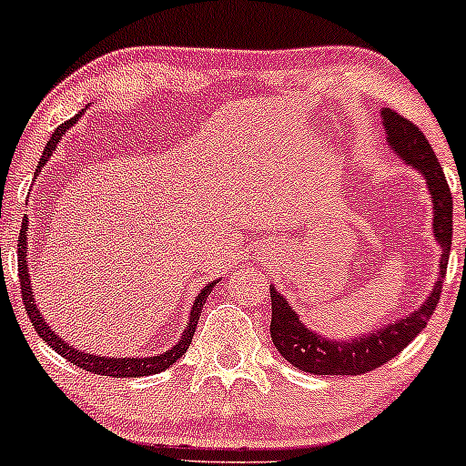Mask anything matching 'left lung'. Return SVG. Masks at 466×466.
Returning a JSON list of instances; mask_svg holds the SVG:
<instances>
[{"label":"left lung","mask_w":466,"mask_h":466,"mask_svg":"<svg viewBox=\"0 0 466 466\" xmlns=\"http://www.w3.org/2000/svg\"><path fill=\"white\" fill-rule=\"evenodd\" d=\"M386 142L403 164L419 170L425 179L431 199V232L441 249V271L431 287L430 296L414 311L394 319L392 324H381L379 329L366 330L349 339L324 337L302 322L296 309L287 302L274 285L271 293V341L293 368L311 374H363L397 357L416 335L425 329L434 313L442 291V278L447 271L449 251L453 234V197L449 192L441 162L431 151L430 142L416 125L399 116L397 111H381ZM466 217V212H464Z\"/></svg>","instance_id":"left-lung-1"}]
</instances>
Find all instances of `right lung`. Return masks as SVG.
<instances>
[{"instance_id":"right-lung-1","label":"right lung","mask_w":466,"mask_h":466,"mask_svg":"<svg viewBox=\"0 0 466 466\" xmlns=\"http://www.w3.org/2000/svg\"><path fill=\"white\" fill-rule=\"evenodd\" d=\"M83 114H85V109L80 111V114L74 116L72 120H67L66 125L58 127L55 133H52L50 142L46 144L44 155H41V162H39V166H36V175H39L41 168H44V166L47 164L50 155L56 151L58 142L63 140L66 131L72 129V127L78 122V117H83ZM36 175H35V177H36ZM17 248H19L21 298H24L25 311H28V315H30V322H32V326H35V330L39 333L41 339H44L52 350H56L61 357H66V360L72 361L74 366L83 368V370L94 372V374H103V377H116V379H120V377H148V374H157V372L166 370V368H170L175 361L181 360V355L188 350L192 335H195V329H197V322H199L203 304H206L208 296H210V291L215 289L217 282L221 280V278H218V280L208 282V285L203 287L199 293H197L195 302H192V307H190L188 324H186L184 333H181L177 344L170 346V349L166 352H159V355H148V357H100V355H94V352H85V350L74 349L72 344H67V339H63V337L58 335L56 330L46 322L44 315H41L39 304H36V300H35V291H32V285H30L28 217L24 218V226H21Z\"/></svg>"}]
</instances>
